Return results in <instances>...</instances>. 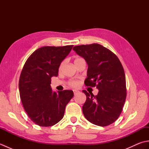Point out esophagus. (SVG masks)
<instances>
[{
	"instance_id": "34e87169",
	"label": "esophagus",
	"mask_w": 149,
	"mask_h": 149,
	"mask_svg": "<svg viewBox=\"0 0 149 149\" xmlns=\"http://www.w3.org/2000/svg\"><path fill=\"white\" fill-rule=\"evenodd\" d=\"M78 93H79L78 91H76V90H74V93L75 95H76V94H77Z\"/></svg>"
}]
</instances>
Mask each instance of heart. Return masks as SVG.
Instances as JSON below:
<instances>
[{
	"label": "heart",
	"instance_id": "b5f03b06",
	"mask_svg": "<svg viewBox=\"0 0 149 149\" xmlns=\"http://www.w3.org/2000/svg\"><path fill=\"white\" fill-rule=\"evenodd\" d=\"M79 59H80V58H76L74 60V61H76V60H77ZM63 65V63H61V64L60 65V66H59V70H61L62 68ZM70 86L73 88H77V87L79 86V82L77 81H72L70 82Z\"/></svg>",
	"mask_w": 149,
	"mask_h": 149
}]
</instances>
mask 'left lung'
<instances>
[{
	"label": "left lung",
	"instance_id": "1",
	"mask_svg": "<svg viewBox=\"0 0 149 149\" xmlns=\"http://www.w3.org/2000/svg\"><path fill=\"white\" fill-rule=\"evenodd\" d=\"M73 50L88 65L86 86H96L97 95L83 90L86 100L84 115L95 125H109L118 119L124 105L127 92L124 70L115 54L97 43L75 46Z\"/></svg>",
	"mask_w": 149,
	"mask_h": 149
}]
</instances>
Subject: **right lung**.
I'll list each match as a JSON object with an SVG mask.
<instances>
[{"mask_svg": "<svg viewBox=\"0 0 149 149\" xmlns=\"http://www.w3.org/2000/svg\"><path fill=\"white\" fill-rule=\"evenodd\" d=\"M74 45L45 46L36 50L25 63L19 79L22 105L36 125L50 127L61 120L66 106L74 97L72 90L53 92L51 77L58 76L60 64Z\"/></svg>", "mask_w": 149, "mask_h": 149, "instance_id": "right-lung-1", "label": "right lung"}]
</instances>
